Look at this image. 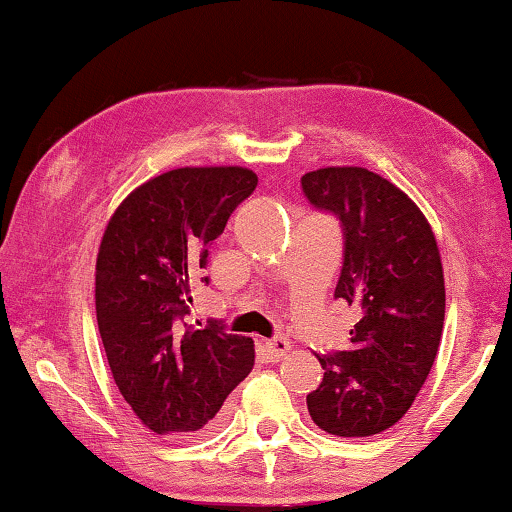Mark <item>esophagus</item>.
Returning <instances> with one entry per match:
<instances>
[{
    "label": "esophagus",
    "instance_id": "obj_1",
    "mask_svg": "<svg viewBox=\"0 0 512 512\" xmlns=\"http://www.w3.org/2000/svg\"><path fill=\"white\" fill-rule=\"evenodd\" d=\"M263 350H265L267 359L279 361L290 352V343L286 341V338H272V341H263Z\"/></svg>",
    "mask_w": 512,
    "mask_h": 512
}]
</instances>
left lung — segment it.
Returning <instances> with one entry per match:
<instances>
[{
  "mask_svg": "<svg viewBox=\"0 0 512 512\" xmlns=\"http://www.w3.org/2000/svg\"><path fill=\"white\" fill-rule=\"evenodd\" d=\"M306 199L341 219L345 254L334 297L359 311L350 348L318 355L325 371L306 407L320 430L371 437L410 410L444 329L442 256L428 219L391 180L364 167L302 176Z\"/></svg>",
  "mask_w": 512,
  "mask_h": 512,
  "instance_id": "left-lung-1",
  "label": "left lung"
}]
</instances>
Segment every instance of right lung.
Returning <instances> with one entry per match:
<instances>
[{
  "instance_id": "right-lung-1",
  "label": "right lung",
  "mask_w": 512,
  "mask_h": 512,
  "mask_svg": "<svg viewBox=\"0 0 512 512\" xmlns=\"http://www.w3.org/2000/svg\"><path fill=\"white\" fill-rule=\"evenodd\" d=\"M245 167H180L132 190L102 233L96 316L125 403L155 435L199 437L254 366V341L180 329L192 281L231 212L256 190ZM208 283V277H201Z\"/></svg>"
}]
</instances>
